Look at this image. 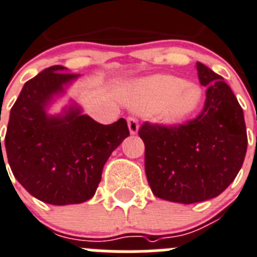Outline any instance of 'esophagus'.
Masks as SVG:
<instances>
[{
	"instance_id": "34e87169",
	"label": "esophagus",
	"mask_w": 257,
	"mask_h": 257,
	"mask_svg": "<svg viewBox=\"0 0 257 257\" xmlns=\"http://www.w3.org/2000/svg\"><path fill=\"white\" fill-rule=\"evenodd\" d=\"M126 121H128V126H129V132H131V134H137V132H138V126H140V124H138V119H136L134 116H128L126 117Z\"/></svg>"
}]
</instances>
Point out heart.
<instances>
[{
  "label": "heart",
  "mask_w": 257,
  "mask_h": 257,
  "mask_svg": "<svg viewBox=\"0 0 257 257\" xmlns=\"http://www.w3.org/2000/svg\"><path fill=\"white\" fill-rule=\"evenodd\" d=\"M203 92L193 83L174 76H155L137 83L132 90L136 109L153 112L165 124L181 123L201 104Z\"/></svg>",
  "instance_id": "heart-1"
}]
</instances>
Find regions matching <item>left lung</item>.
Instances as JSON below:
<instances>
[{"instance_id":"left-lung-1","label":"left lung","mask_w":257,"mask_h":257,"mask_svg":"<svg viewBox=\"0 0 257 257\" xmlns=\"http://www.w3.org/2000/svg\"><path fill=\"white\" fill-rule=\"evenodd\" d=\"M205 86L200 114L183 124L145 121L138 134L145 142V169L157 198L193 204L226 190L243 164L247 133L242 107L222 76L196 63Z\"/></svg>"}]
</instances>
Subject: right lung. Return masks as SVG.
<instances>
[{"label": "right lung", "instance_id": "obj_1", "mask_svg": "<svg viewBox=\"0 0 257 257\" xmlns=\"http://www.w3.org/2000/svg\"><path fill=\"white\" fill-rule=\"evenodd\" d=\"M64 71L52 66L24 85L10 112L4 147L0 138V158L6 153L16 180L29 194L53 205L92 198L105 162L129 136L123 117L104 125L78 109L48 116L45 106L53 95L77 77Z\"/></svg>", "mask_w": 257, "mask_h": 257}]
</instances>
